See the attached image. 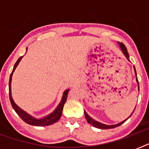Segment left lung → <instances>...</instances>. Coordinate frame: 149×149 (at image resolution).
<instances>
[{
    "label": "left lung",
    "instance_id": "8db88e82",
    "mask_svg": "<svg viewBox=\"0 0 149 149\" xmlns=\"http://www.w3.org/2000/svg\"><path fill=\"white\" fill-rule=\"evenodd\" d=\"M118 45H119V46H120V50H121V52H122V53L125 55V56L126 57V58H127L128 61H130L129 55H128V52H127V48L125 47V45H124L123 43L118 42ZM134 73H135V76H136V82H137V84H138V88H139V80H138V78H137L136 70H135V67H134ZM134 111H133V112H134ZM133 112L132 113V114L133 113ZM132 114H131V115H130L129 117L127 118V119H125V120H124L123 121H121V122L118 123V124H116V125H104V124H102V123L99 122V121H97V120H95L94 119H93V118H91V116H89L86 111H84V115H85V118H86V120H87V122H88L89 124H91V125H93V127H97V128H100V129H111V128H114V127H118V126H120V125H122L123 123H125V121H126V120H127V119H128V118L131 117V116H132Z\"/></svg>",
    "mask_w": 149,
    "mask_h": 149
}]
</instances>
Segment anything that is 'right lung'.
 I'll return each instance as SVG.
<instances>
[{
  "label": "right lung",
  "mask_w": 149,
  "mask_h": 149,
  "mask_svg": "<svg viewBox=\"0 0 149 149\" xmlns=\"http://www.w3.org/2000/svg\"><path fill=\"white\" fill-rule=\"evenodd\" d=\"M27 49H28V48L26 49V51ZM22 58H23V56H21L17 59V62L15 63V65H14V68H13L12 72H11V74L10 76V79H9V97H10V104L12 105V107L14 108L15 112L27 124H29L30 125H33V126H39V127H43V126H48V125H52V124L56 123V121H58L60 119L61 116H62V113H63V106H64V104H65V101H66V99H67L68 93H69L70 89H67V90H65L63 92V97H62L60 103L58 104L57 107L54 110L53 112H52L51 113H49V114H48L45 117H43L42 118H34L33 116H31V114L27 113L26 111H24V110L20 108L19 107L15 104L12 98V96H11V79H12L13 73H14L15 69L17 68V66L18 65V64L21 62Z\"/></svg>",
  "instance_id": "add662e5"
}]
</instances>
